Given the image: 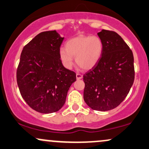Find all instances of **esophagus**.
I'll list each match as a JSON object with an SVG mask.
<instances>
[{
	"mask_svg": "<svg viewBox=\"0 0 149 149\" xmlns=\"http://www.w3.org/2000/svg\"><path fill=\"white\" fill-rule=\"evenodd\" d=\"M83 78V75L80 74V73H76V78L77 80H80Z\"/></svg>",
	"mask_w": 149,
	"mask_h": 149,
	"instance_id": "34e87169",
	"label": "esophagus"
}]
</instances>
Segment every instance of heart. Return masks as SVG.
Wrapping results in <instances>:
<instances>
[{
    "mask_svg": "<svg viewBox=\"0 0 149 149\" xmlns=\"http://www.w3.org/2000/svg\"><path fill=\"white\" fill-rule=\"evenodd\" d=\"M103 49V42L97 36H79L69 39L66 48L59 49V57L66 69H71L73 57L82 69H92L98 62Z\"/></svg>",
    "mask_w": 149,
    "mask_h": 149,
    "instance_id": "obj_1",
    "label": "heart"
}]
</instances>
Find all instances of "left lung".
Listing matches in <instances>:
<instances>
[{
	"instance_id": "left-lung-1",
	"label": "left lung",
	"mask_w": 149,
	"mask_h": 149,
	"mask_svg": "<svg viewBox=\"0 0 149 149\" xmlns=\"http://www.w3.org/2000/svg\"><path fill=\"white\" fill-rule=\"evenodd\" d=\"M102 55L94 67L83 76V98L92 109L107 111L123 101L134 80L133 53L115 31L102 30Z\"/></svg>"
}]
</instances>
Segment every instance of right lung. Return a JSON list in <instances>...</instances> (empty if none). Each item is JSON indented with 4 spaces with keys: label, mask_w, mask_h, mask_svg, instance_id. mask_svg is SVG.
<instances>
[{
    "label": "right lung",
    "mask_w": 149,
    "mask_h": 149,
    "mask_svg": "<svg viewBox=\"0 0 149 149\" xmlns=\"http://www.w3.org/2000/svg\"><path fill=\"white\" fill-rule=\"evenodd\" d=\"M64 38L56 31L41 32L24 47L17 70L22 98L42 113L57 112L64 106L76 73L66 69L59 57Z\"/></svg>",
    "instance_id": "obj_1"
}]
</instances>
